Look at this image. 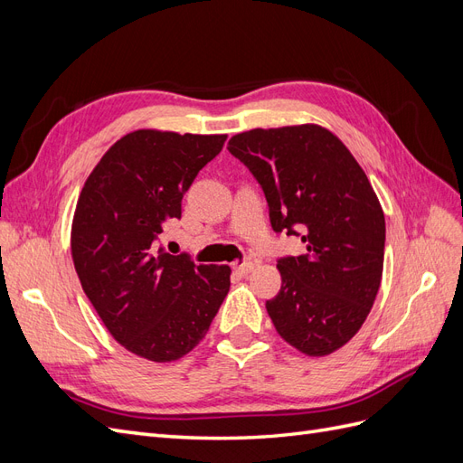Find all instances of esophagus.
I'll return each instance as SVG.
<instances>
[{
  "instance_id": "34e87169",
  "label": "esophagus",
  "mask_w": 463,
  "mask_h": 463,
  "mask_svg": "<svg viewBox=\"0 0 463 463\" xmlns=\"http://www.w3.org/2000/svg\"><path fill=\"white\" fill-rule=\"evenodd\" d=\"M233 269H235V272H240V274L245 276V274H249L250 270L255 269V264L253 262H243V264H235Z\"/></svg>"
}]
</instances>
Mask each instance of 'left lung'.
I'll use <instances>...</instances> for the list:
<instances>
[{
	"instance_id": "8db88e82",
	"label": "left lung",
	"mask_w": 463,
	"mask_h": 463,
	"mask_svg": "<svg viewBox=\"0 0 463 463\" xmlns=\"http://www.w3.org/2000/svg\"><path fill=\"white\" fill-rule=\"evenodd\" d=\"M228 150L259 181L276 233L305 255L278 259L282 288L266 301L276 332L305 355H328L357 334L381 288L384 213L365 172L318 125L250 129Z\"/></svg>"
}]
</instances>
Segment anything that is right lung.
Wrapping results in <instances>:
<instances>
[{"label":"right lung","mask_w":463,"mask_h":463,"mask_svg":"<svg viewBox=\"0 0 463 463\" xmlns=\"http://www.w3.org/2000/svg\"><path fill=\"white\" fill-rule=\"evenodd\" d=\"M228 135L138 129L121 137L80 191L71 253L80 286L131 354L167 363L189 354L230 291V266L160 247L164 226Z\"/></svg>","instance_id":"right-lung-1"}]
</instances>
